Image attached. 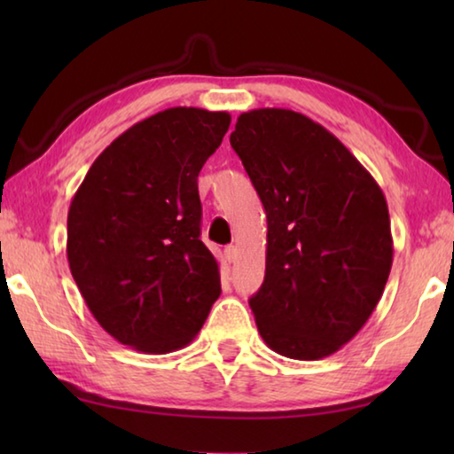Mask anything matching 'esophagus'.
<instances>
[{
    "label": "esophagus",
    "instance_id": "1",
    "mask_svg": "<svg viewBox=\"0 0 454 454\" xmlns=\"http://www.w3.org/2000/svg\"><path fill=\"white\" fill-rule=\"evenodd\" d=\"M224 256H226L228 262H236V258H238V248H236V246H226Z\"/></svg>",
    "mask_w": 454,
    "mask_h": 454
}]
</instances>
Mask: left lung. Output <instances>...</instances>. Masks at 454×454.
<instances>
[{
  "label": "left lung",
  "instance_id": "left-lung-1",
  "mask_svg": "<svg viewBox=\"0 0 454 454\" xmlns=\"http://www.w3.org/2000/svg\"><path fill=\"white\" fill-rule=\"evenodd\" d=\"M230 144L266 210V276L250 298L274 352L318 360L355 338L393 266L376 180L325 126L284 107L238 116Z\"/></svg>",
  "mask_w": 454,
  "mask_h": 454
}]
</instances>
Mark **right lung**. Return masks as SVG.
I'll return each instance as SVG.
<instances>
[{
  "label": "right lung",
  "instance_id": "obj_1",
  "mask_svg": "<svg viewBox=\"0 0 454 454\" xmlns=\"http://www.w3.org/2000/svg\"><path fill=\"white\" fill-rule=\"evenodd\" d=\"M228 112L168 107L99 153L67 212V262L90 312L118 342L166 355L194 340L220 296L200 240L198 174Z\"/></svg>",
  "mask_w": 454,
  "mask_h": 454
}]
</instances>
